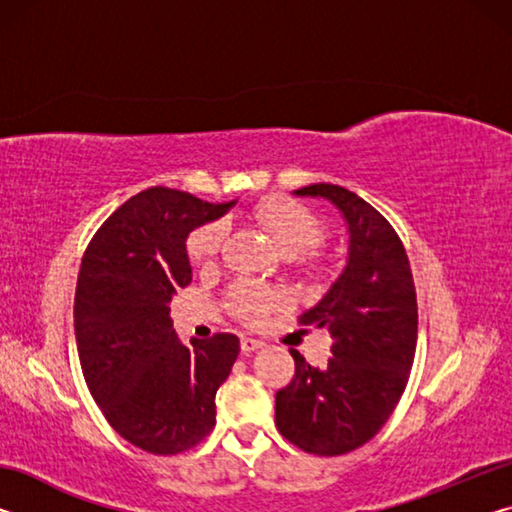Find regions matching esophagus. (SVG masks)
Segmentation results:
<instances>
[{
  "label": "esophagus",
  "instance_id": "esophagus-1",
  "mask_svg": "<svg viewBox=\"0 0 512 512\" xmlns=\"http://www.w3.org/2000/svg\"><path fill=\"white\" fill-rule=\"evenodd\" d=\"M262 345L264 343L259 339H253V336H241V352H244V354L255 352V350L262 348Z\"/></svg>",
  "mask_w": 512,
  "mask_h": 512
}]
</instances>
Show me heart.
<instances>
[{"label":"heart","instance_id":"heart-1","mask_svg":"<svg viewBox=\"0 0 512 512\" xmlns=\"http://www.w3.org/2000/svg\"><path fill=\"white\" fill-rule=\"evenodd\" d=\"M255 221L268 232L282 255L298 257L300 264L314 266V250L325 237V228L305 205L293 198L273 196L259 203L253 210ZM225 239V223L210 221L198 225L187 237V257L196 266H210L221 253ZM228 307L235 316L248 323L262 318L268 309H273L282 296L273 289L255 282H235L228 289Z\"/></svg>","mask_w":512,"mask_h":512}]
</instances>
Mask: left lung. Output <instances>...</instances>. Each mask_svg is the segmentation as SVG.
Segmentation results:
<instances>
[{"label": "left lung", "instance_id": "8db88e82", "mask_svg": "<svg viewBox=\"0 0 512 512\" xmlns=\"http://www.w3.org/2000/svg\"><path fill=\"white\" fill-rule=\"evenodd\" d=\"M293 194L339 207L350 246L339 280L300 316L332 334V359L314 368L291 350L296 375L275 395V424L302 452L341 456L366 445L400 402L418 343V300L402 241L375 207L329 183Z\"/></svg>", "mask_w": 512, "mask_h": 512}]
</instances>
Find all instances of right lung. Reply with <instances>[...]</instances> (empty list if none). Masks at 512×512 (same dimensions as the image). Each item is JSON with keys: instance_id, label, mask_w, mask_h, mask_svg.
<instances>
[{"instance_id": "1", "label": "right lung", "mask_w": 512, "mask_h": 512, "mask_svg": "<svg viewBox=\"0 0 512 512\" xmlns=\"http://www.w3.org/2000/svg\"><path fill=\"white\" fill-rule=\"evenodd\" d=\"M235 203L151 187L108 216L83 255L74 332L85 384L110 427L149 454L192 449L216 424L214 397L239 339L183 345L169 302L192 282L189 232Z\"/></svg>"}]
</instances>
